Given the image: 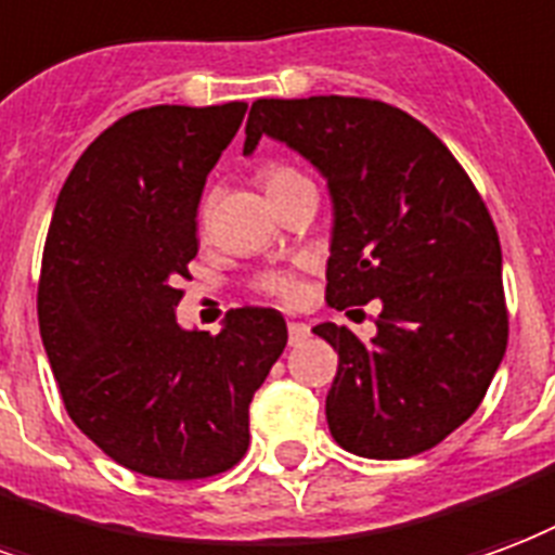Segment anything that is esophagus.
I'll use <instances>...</instances> for the list:
<instances>
[{"label":"esophagus","instance_id":"34e87169","mask_svg":"<svg viewBox=\"0 0 555 555\" xmlns=\"http://www.w3.org/2000/svg\"><path fill=\"white\" fill-rule=\"evenodd\" d=\"M288 338H291V344H299L302 338H309V323L291 320V323H288Z\"/></svg>","mask_w":555,"mask_h":555}]
</instances>
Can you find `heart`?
Instances as JSON below:
<instances>
[{
	"mask_svg": "<svg viewBox=\"0 0 555 555\" xmlns=\"http://www.w3.org/2000/svg\"><path fill=\"white\" fill-rule=\"evenodd\" d=\"M261 184H264V191L270 196L279 194V191H285L291 184L306 182V176H299L294 167L288 164H264L261 167V173H258ZM258 288L264 291V294H273L279 299H294L297 297V279L288 270H267L258 276Z\"/></svg>",
	"mask_w": 555,
	"mask_h": 555,
	"instance_id": "1",
	"label": "heart"
}]
</instances>
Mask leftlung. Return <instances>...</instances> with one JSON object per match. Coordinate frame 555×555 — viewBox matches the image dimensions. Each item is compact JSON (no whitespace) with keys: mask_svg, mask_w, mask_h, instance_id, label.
Returning <instances> with one entry per match:
<instances>
[{"mask_svg":"<svg viewBox=\"0 0 555 555\" xmlns=\"http://www.w3.org/2000/svg\"><path fill=\"white\" fill-rule=\"evenodd\" d=\"M261 134L288 143L330 184L326 302H382L371 340L314 326L338 352L332 438L364 459L441 444L479 409L508 340L503 253L482 196L453 152L388 102L258 100L244 155Z\"/></svg>","mask_w":555,"mask_h":555,"instance_id":"1","label":"left lung"}]
</instances>
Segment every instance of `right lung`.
<instances>
[{
	"mask_svg": "<svg viewBox=\"0 0 555 555\" xmlns=\"http://www.w3.org/2000/svg\"><path fill=\"white\" fill-rule=\"evenodd\" d=\"M246 102L155 105L108 126L52 211L40 338L73 424L155 479H205L249 447V403L288 344L276 309H235L220 335L182 330L176 306L199 249L205 179Z\"/></svg>",
	"mask_w": 555,
	"mask_h": 555,
	"instance_id": "1",
	"label": "right lung"
}]
</instances>
